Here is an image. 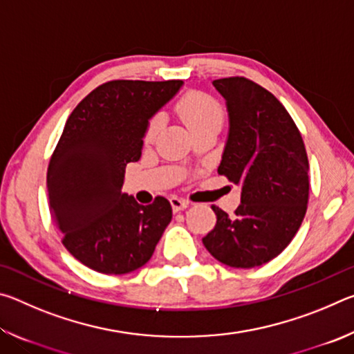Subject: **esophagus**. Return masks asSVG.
Here are the masks:
<instances>
[{"mask_svg":"<svg viewBox=\"0 0 354 354\" xmlns=\"http://www.w3.org/2000/svg\"><path fill=\"white\" fill-rule=\"evenodd\" d=\"M170 205L173 207V212H179V211H184L185 207H189V201L178 198V196H171Z\"/></svg>","mask_w":354,"mask_h":354,"instance_id":"esophagus-1","label":"esophagus"}]
</instances>
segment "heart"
Returning a JSON list of instances; mask_svg holds the SVG:
<instances>
[{
    "instance_id": "obj_1",
    "label": "heart",
    "mask_w": 354,
    "mask_h": 354,
    "mask_svg": "<svg viewBox=\"0 0 354 354\" xmlns=\"http://www.w3.org/2000/svg\"><path fill=\"white\" fill-rule=\"evenodd\" d=\"M176 112L192 134L211 128H220L223 123V111H221L220 104L205 93L192 92L184 95L176 103ZM160 128H162V118L153 117L147 123L143 142L147 145L153 143Z\"/></svg>"
}]
</instances>
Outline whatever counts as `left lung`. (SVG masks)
<instances>
[{
    "instance_id": "8db88e82",
    "label": "left lung",
    "mask_w": 354,
    "mask_h": 354,
    "mask_svg": "<svg viewBox=\"0 0 354 354\" xmlns=\"http://www.w3.org/2000/svg\"><path fill=\"white\" fill-rule=\"evenodd\" d=\"M212 84L230 120L218 173L241 187V205L234 217L212 206L217 225L203 243L225 266L253 268L277 257L301 226L308 154L289 112L270 92L239 76Z\"/></svg>"
}]
</instances>
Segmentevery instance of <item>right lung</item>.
<instances>
[{"label": "right lung", "mask_w": 354, "mask_h": 354, "mask_svg": "<svg viewBox=\"0 0 354 354\" xmlns=\"http://www.w3.org/2000/svg\"><path fill=\"white\" fill-rule=\"evenodd\" d=\"M183 81H111L71 112L46 173L51 217L84 266L124 274L151 259L171 221L164 196L142 206L123 194L124 169L142 156L147 123Z\"/></svg>", "instance_id": "obj_1"}]
</instances>
